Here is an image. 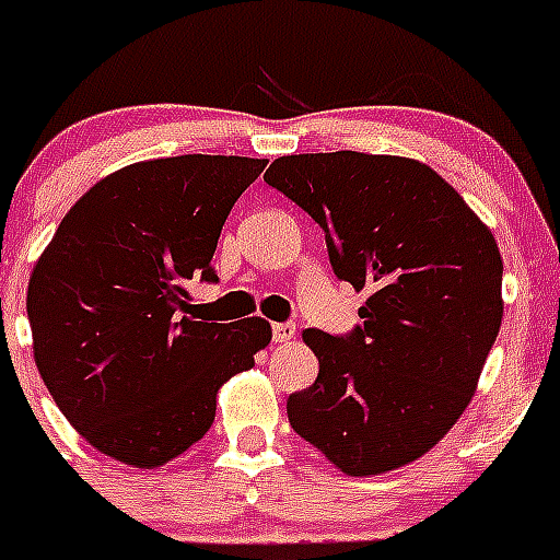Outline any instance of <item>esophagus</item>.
<instances>
[{
    "label": "esophagus",
    "instance_id": "1",
    "mask_svg": "<svg viewBox=\"0 0 560 560\" xmlns=\"http://www.w3.org/2000/svg\"><path fill=\"white\" fill-rule=\"evenodd\" d=\"M296 336V328L291 323H277L271 325V339L277 341V345H285V341H291Z\"/></svg>",
    "mask_w": 560,
    "mask_h": 560
}]
</instances>
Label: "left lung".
Instances as JSON below:
<instances>
[{"mask_svg": "<svg viewBox=\"0 0 560 560\" xmlns=\"http://www.w3.org/2000/svg\"><path fill=\"white\" fill-rule=\"evenodd\" d=\"M266 185L323 226L330 266L364 323L303 330L319 375L289 395V423L348 477L423 457L465 412L502 325L491 230L429 165L336 151L280 156Z\"/></svg>", "mask_w": 560, "mask_h": 560, "instance_id": "left-lung-1", "label": "left lung"}]
</instances>
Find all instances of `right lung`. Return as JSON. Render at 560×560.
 Listing matches in <instances>:
<instances>
[{
  "mask_svg": "<svg viewBox=\"0 0 560 560\" xmlns=\"http://www.w3.org/2000/svg\"><path fill=\"white\" fill-rule=\"evenodd\" d=\"M266 160L133 162L86 190L33 266V355L63 418L106 457L160 468L201 440L226 378L271 341L260 316L201 323L221 226Z\"/></svg>",
  "mask_w": 560,
  "mask_h": 560,
  "instance_id": "1",
  "label": "right lung"
}]
</instances>
